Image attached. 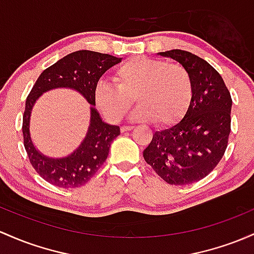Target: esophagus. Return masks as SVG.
Instances as JSON below:
<instances>
[{
	"instance_id": "34e87169",
	"label": "esophagus",
	"mask_w": 254,
	"mask_h": 254,
	"mask_svg": "<svg viewBox=\"0 0 254 254\" xmlns=\"http://www.w3.org/2000/svg\"><path fill=\"white\" fill-rule=\"evenodd\" d=\"M133 129L132 125H123V127H121L122 132H125V131H130V130Z\"/></svg>"
}]
</instances>
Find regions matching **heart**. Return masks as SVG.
Segmentation results:
<instances>
[{
	"instance_id": "b5f03b06",
	"label": "heart",
	"mask_w": 254,
	"mask_h": 254,
	"mask_svg": "<svg viewBox=\"0 0 254 254\" xmlns=\"http://www.w3.org/2000/svg\"><path fill=\"white\" fill-rule=\"evenodd\" d=\"M114 84L100 82L95 102L108 121L121 122L133 104L137 121H154L169 127L185 116L194 93L193 78L186 66L160 59L131 58L113 72Z\"/></svg>"
}]
</instances>
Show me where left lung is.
I'll return each mask as SVG.
<instances>
[{
	"mask_svg": "<svg viewBox=\"0 0 254 254\" xmlns=\"http://www.w3.org/2000/svg\"><path fill=\"white\" fill-rule=\"evenodd\" d=\"M158 54L186 66L194 93L185 117L155 131L143 158L169 185H190L207 176L224 155L233 101L222 76L207 61L181 49Z\"/></svg>",
	"mask_w": 254,
	"mask_h": 254,
	"instance_id": "obj_1",
	"label": "left lung"
}]
</instances>
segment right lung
I'll list each match as a JSON object with an SVG mask.
<instances>
[{
    "label": "right lung",
    "instance_id": "add662e5",
    "mask_svg": "<svg viewBox=\"0 0 254 254\" xmlns=\"http://www.w3.org/2000/svg\"><path fill=\"white\" fill-rule=\"evenodd\" d=\"M121 58L110 54L78 50L66 55L40 74L25 104L23 116L24 146L30 163L40 176L50 185L60 188H77L88 182L107 159L111 143L121 129L102 122L95 106V88L102 74ZM57 87H69L80 92L92 105L91 124L81 146L65 158L46 157L34 148L29 136V117L35 100L46 91Z\"/></svg>",
    "mask_w": 254,
    "mask_h": 254
}]
</instances>
